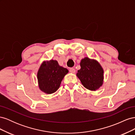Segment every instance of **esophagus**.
Instances as JSON below:
<instances>
[{
  "label": "esophagus",
  "instance_id": "obj_1",
  "mask_svg": "<svg viewBox=\"0 0 135 135\" xmlns=\"http://www.w3.org/2000/svg\"><path fill=\"white\" fill-rule=\"evenodd\" d=\"M69 71H70L71 73H75V69H74V68H70V69H69Z\"/></svg>",
  "mask_w": 135,
  "mask_h": 135
}]
</instances>
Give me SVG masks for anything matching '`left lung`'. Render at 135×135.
I'll return each instance as SVG.
<instances>
[{
    "instance_id": "obj_1",
    "label": "left lung",
    "mask_w": 135,
    "mask_h": 135,
    "mask_svg": "<svg viewBox=\"0 0 135 135\" xmlns=\"http://www.w3.org/2000/svg\"><path fill=\"white\" fill-rule=\"evenodd\" d=\"M80 69L78 70L77 76L83 86L91 91L99 89L103 84L104 71L99 62L88 57L80 62Z\"/></svg>"
}]
</instances>
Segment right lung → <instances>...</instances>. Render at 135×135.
I'll use <instances>...</instances> for the list:
<instances>
[{"label": "right lung", "mask_w": 135, "mask_h": 135, "mask_svg": "<svg viewBox=\"0 0 135 135\" xmlns=\"http://www.w3.org/2000/svg\"><path fill=\"white\" fill-rule=\"evenodd\" d=\"M68 73V69L60 66L56 60L44 62L40 66L37 74L40 90L48 94L55 92Z\"/></svg>", "instance_id": "1"}]
</instances>
